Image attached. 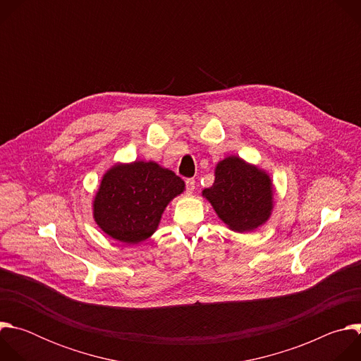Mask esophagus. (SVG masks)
<instances>
[{"label":"esophagus","mask_w":361,"mask_h":361,"mask_svg":"<svg viewBox=\"0 0 361 361\" xmlns=\"http://www.w3.org/2000/svg\"><path fill=\"white\" fill-rule=\"evenodd\" d=\"M194 188H195V181H194V178H187V180H185V190H187L188 192H192Z\"/></svg>","instance_id":"1"}]
</instances>
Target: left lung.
Listing matches in <instances>:
<instances>
[{
	"label": "left lung",
	"mask_w": 361,
	"mask_h": 361,
	"mask_svg": "<svg viewBox=\"0 0 361 361\" xmlns=\"http://www.w3.org/2000/svg\"><path fill=\"white\" fill-rule=\"evenodd\" d=\"M214 176L213 185L202 190V197L230 230L248 233L267 223L274 209V188L264 170L230 156L216 166Z\"/></svg>",
	"instance_id": "obj_1"
}]
</instances>
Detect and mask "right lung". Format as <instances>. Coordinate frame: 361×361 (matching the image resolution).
Here are the masks:
<instances>
[{
  "instance_id": "add662e5",
  "label": "right lung",
  "mask_w": 361,
  "mask_h": 361,
  "mask_svg": "<svg viewBox=\"0 0 361 361\" xmlns=\"http://www.w3.org/2000/svg\"><path fill=\"white\" fill-rule=\"evenodd\" d=\"M184 190V181L157 163H118L102 176L92 216L111 238L138 244L156 233L169 202Z\"/></svg>"
}]
</instances>
